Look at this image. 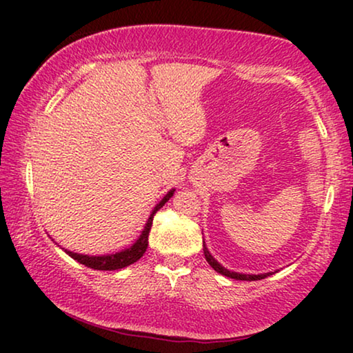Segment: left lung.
Returning <instances> with one entry per match:
<instances>
[{
    "mask_svg": "<svg viewBox=\"0 0 353 353\" xmlns=\"http://www.w3.org/2000/svg\"><path fill=\"white\" fill-rule=\"evenodd\" d=\"M204 254H205V260H207V262H209L210 267L214 268L215 272L225 274V276H228V278L241 279V281H259V279H263V278H267L268 274H272V273H265V274H243V273L230 272V270H226V268L221 267V265H220L219 262H216V260H215L214 257H212L210 252H209V250H207V248H205V244H204Z\"/></svg>",
    "mask_w": 353,
    "mask_h": 353,
    "instance_id": "1",
    "label": "left lung"
}]
</instances>
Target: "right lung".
I'll list each match as a JSON object with an SVG mask.
<instances>
[{"label": "right lung", "instance_id": "obj_1", "mask_svg": "<svg viewBox=\"0 0 353 353\" xmlns=\"http://www.w3.org/2000/svg\"><path fill=\"white\" fill-rule=\"evenodd\" d=\"M173 192H175V190H172L170 192H168V194L163 197V199L156 205V209L152 210L151 216H149L148 223H146V226H144V230H143L141 236H139V239L130 249H125V250H122V252H117V254H112V255H103V257H90V255L69 252V250H65V252L69 254L72 259H75L77 262L83 263L85 267L93 268V270H119V268L128 267V265L134 263L137 260L143 257L144 252H146L149 231H151L154 215H156V212L161 209V207L165 204L168 199H170V197L173 196Z\"/></svg>", "mask_w": 353, "mask_h": 353}]
</instances>
